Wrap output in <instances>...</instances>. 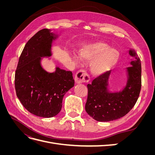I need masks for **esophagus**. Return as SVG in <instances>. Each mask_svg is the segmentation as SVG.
<instances>
[{
    "label": "esophagus",
    "mask_w": 155,
    "mask_h": 155,
    "mask_svg": "<svg viewBox=\"0 0 155 155\" xmlns=\"http://www.w3.org/2000/svg\"><path fill=\"white\" fill-rule=\"evenodd\" d=\"M74 79L76 83H88L90 81L91 78L85 70H79L75 75Z\"/></svg>",
    "instance_id": "1"
}]
</instances>
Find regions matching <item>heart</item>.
Instances as JSON below:
<instances>
[{
	"mask_svg": "<svg viewBox=\"0 0 155 155\" xmlns=\"http://www.w3.org/2000/svg\"><path fill=\"white\" fill-rule=\"evenodd\" d=\"M109 45L103 42H91L83 45L79 50V55L81 60L90 61L91 72L99 76L105 73L118 62L120 54L114 48H108ZM72 58L78 61V56L73 54Z\"/></svg>",
	"mask_w": 155,
	"mask_h": 155,
	"instance_id": "1",
	"label": "heart"
}]
</instances>
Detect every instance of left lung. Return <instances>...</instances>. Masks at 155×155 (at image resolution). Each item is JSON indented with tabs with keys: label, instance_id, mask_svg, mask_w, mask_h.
<instances>
[{
	"label": "left lung",
	"instance_id": "8db88e82",
	"mask_svg": "<svg viewBox=\"0 0 155 155\" xmlns=\"http://www.w3.org/2000/svg\"><path fill=\"white\" fill-rule=\"evenodd\" d=\"M130 55L135 56L130 50ZM128 67L129 79L124 90L116 93L107 91L109 72L100 75L88 84V96L85 110L93 119L98 121H109L125 116L137 103L142 87L141 61H131Z\"/></svg>",
	"mask_w": 155,
	"mask_h": 155
}]
</instances>
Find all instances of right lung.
Returning a JSON list of instances; mask_svg holds the SVG:
<instances>
[{"label": "right lung", "instance_id": "obj_1", "mask_svg": "<svg viewBox=\"0 0 155 155\" xmlns=\"http://www.w3.org/2000/svg\"><path fill=\"white\" fill-rule=\"evenodd\" d=\"M52 39L50 30L37 32L25 45L15 74L18 100L30 113L43 118L59 113L64 95L74 85L71 71L57 68L55 72L48 73L41 66V57L50 55Z\"/></svg>", "mask_w": 155, "mask_h": 155}]
</instances>
